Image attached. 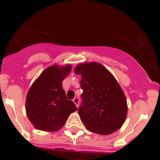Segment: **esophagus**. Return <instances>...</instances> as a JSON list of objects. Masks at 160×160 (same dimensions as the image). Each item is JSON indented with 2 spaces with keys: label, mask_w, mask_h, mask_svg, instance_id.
Masks as SVG:
<instances>
[{
  "label": "esophagus",
  "mask_w": 160,
  "mask_h": 160,
  "mask_svg": "<svg viewBox=\"0 0 160 160\" xmlns=\"http://www.w3.org/2000/svg\"><path fill=\"white\" fill-rule=\"evenodd\" d=\"M73 103H74V104L77 106V107H78V104H79V98H78V97L74 98L73 99Z\"/></svg>",
  "instance_id": "obj_1"
}]
</instances>
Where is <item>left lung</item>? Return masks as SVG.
<instances>
[{
  "mask_svg": "<svg viewBox=\"0 0 160 160\" xmlns=\"http://www.w3.org/2000/svg\"><path fill=\"white\" fill-rule=\"evenodd\" d=\"M81 75L82 104L78 114L88 131L107 135L119 129L128 114L127 98L112 73L98 62H84L74 69Z\"/></svg>",
  "mask_w": 160,
  "mask_h": 160,
  "instance_id": "obj_1",
  "label": "left lung"
}]
</instances>
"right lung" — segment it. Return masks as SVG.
Segmentation results:
<instances>
[{"label":"right lung","mask_w":160,"mask_h":160,"mask_svg":"<svg viewBox=\"0 0 160 160\" xmlns=\"http://www.w3.org/2000/svg\"><path fill=\"white\" fill-rule=\"evenodd\" d=\"M71 65H53L44 70L32 83L26 95L25 111L36 129L57 131L62 128L77 107L66 98L62 81L69 75Z\"/></svg>","instance_id":"add662e5"}]
</instances>
